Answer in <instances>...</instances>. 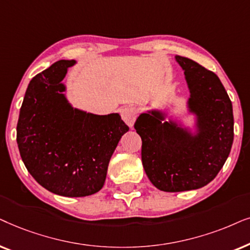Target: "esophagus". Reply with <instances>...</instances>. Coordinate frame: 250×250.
I'll return each instance as SVG.
<instances>
[{
	"mask_svg": "<svg viewBox=\"0 0 250 250\" xmlns=\"http://www.w3.org/2000/svg\"><path fill=\"white\" fill-rule=\"evenodd\" d=\"M121 116L123 121L127 123L129 127L132 128V125H134L136 121V118H137V109L132 107V106H128V107L122 109Z\"/></svg>",
	"mask_w": 250,
	"mask_h": 250,
	"instance_id": "34e87169",
	"label": "esophagus"
}]
</instances>
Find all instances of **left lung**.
<instances>
[{
	"label": "left lung",
	"instance_id": "8db88e82",
	"mask_svg": "<svg viewBox=\"0 0 250 250\" xmlns=\"http://www.w3.org/2000/svg\"><path fill=\"white\" fill-rule=\"evenodd\" d=\"M176 61L184 69L199 135L192 137L175 123L162 122L164 116L155 111L143 113L134 125L142 138L146 175L165 192L189 191L210 183L224 166L234 136L232 103L218 76L192 59L176 56Z\"/></svg>",
	"mask_w": 250,
	"mask_h": 250
}]
</instances>
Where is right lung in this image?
I'll return each instance as SVG.
<instances>
[{"label": "right lung", "instance_id": "right-lung-1", "mask_svg": "<svg viewBox=\"0 0 250 250\" xmlns=\"http://www.w3.org/2000/svg\"><path fill=\"white\" fill-rule=\"evenodd\" d=\"M74 61H58L32 79L17 123V144L33 178L62 197L95 194L105 183L109 159L129 130L119 114L73 108L62 81Z\"/></svg>", "mask_w": 250, "mask_h": 250}]
</instances>
